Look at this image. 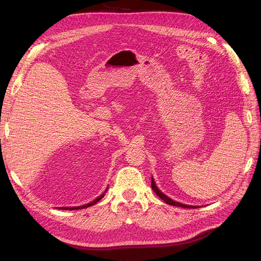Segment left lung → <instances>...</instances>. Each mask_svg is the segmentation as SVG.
<instances>
[{
    "label": "left lung",
    "mask_w": 261,
    "mask_h": 261,
    "mask_svg": "<svg viewBox=\"0 0 261 261\" xmlns=\"http://www.w3.org/2000/svg\"><path fill=\"white\" fill-rule=\"evenodd\" d=\"M151 187H152V189H153V192L160 197V198L165 202V203H168V204H170V206H176V207H180V208H198L197 206H189V204H184V203H180V202H177V201H174L173 199H171V198H169V197L167 196V195H164L161 191H159V188L156 187V185H155V183H154V179H153V177H151Z\"/></svg>",
    "instance_id": "obj_1"
}]
</instances>
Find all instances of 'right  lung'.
<instances>
[{
	"mask_svg": "<svg viewBox=\"0 0 261 261\" xmlns=\"http://www.w3.org/2000/svg\"><path fill=\"white\" fill-rule=\"evenodd\" d=\"M108 191V188L106 189V192ZM105 192V193H106ZM105 193L102 194L101 196H99L98 198H96L94 199L93 201H91V202H89V203H87V204H84V206H80V207H62V208H60V209H64V210H78V209H85V208H88V207H90V206H93V204H96L99 200H101L102 198H103V196H105Z\"/></svg>",
	"mask_w": 261,
	"mask_h": 261,
	"instance_id": "obj_1",
	"label": "right lung"
}]
</instances>
